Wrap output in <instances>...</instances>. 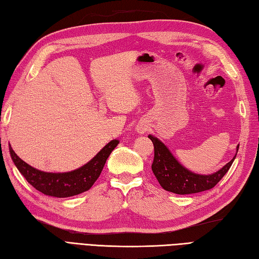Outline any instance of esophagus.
Masks as SVG:
<instances>
[{
	"mask_svg": "<svg viewBox=\"0 0 259 259\" xmlns=\"http://www.w3.org/2000/svg\"><path fill=\"white\" fill-rule=\"evenodd\" d=\"M137 131H139L140 133H144V128H143V127H141V128H139Z\"/></svg>",
	"mask_w": 259,
	"mask_h": 259,
	"instance_id": "1",
	"label": "esophagus"
}]
</instances>
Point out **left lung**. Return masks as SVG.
<instances>
[{
    "label": "left lung",
    "instance_id": "1",
    "mask_svg": "<svg viewBox=\"0 0 259 259\" xmlns=\"http://www.w3.org/2000/svg\"><path fill=\"white\" fill-rule=\"evenodd\" d=\"M149 139L154 145V161L152 164V171L163 189L177 194L198 193L212 189L228 172L239 149V145H237L235 156L217 172L198 174L184 167L174 157L167 146L157 137L150 134Z\"/></svg>",
    "mask_w": 259,
    "mask_h": 259
}]
</instances>
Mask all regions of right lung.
Returning <instances> with one entry per match:
<instances>
[{"label": "right lung", "mask_w": 259, "mask_h": 259, "mask_svg": "<svg viewBox=\"0 0 259 259\" xmlns=\"http://www.w3.org/2000/svg\"><path fill=\"white\" fill-rule=\"evenodd\" d=\"M118 143V140L110 141L85 165L70 172L61 173L40 171L21 160L11 145H9V150L15 166L31 186L46 196L68 198L88 191L93 187L102 173L109 154Z\"/></svg>", "instance_id": "obj_1"}]
</instances>
